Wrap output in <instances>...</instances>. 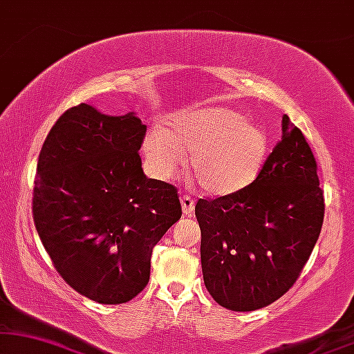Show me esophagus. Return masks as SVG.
I'll return each mask as SVG.
<instances>
[{
	"label": "esophagus",
	"instance_id": "esophagus-1",
	"mask_svg": "<svg viewBox=\"0 0 354 354\" xmlns=\"http://www.w3.org/2000/svg\"><path fill=\"white\" fill-rule=\"evenodd\" d=\"M181 205H183V212H185V216L189 217L192 212H194V199L189 198V196H181Z\"/></svg>",
	"mask_w": 354,
	"mask_h": 354
}]
</instances>
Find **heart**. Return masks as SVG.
Here are the masks:
<instances>
[{
    "mask_svg": "<svg viewBox=\"0 0 354 354\" xmlns=\"http://www.w3.org/2000/svg\"><path fill=\"white\" fill-rule=\"evenodd\" d=\"M147 158L163 180L176 176L191 156V176L204 192L227 196L243 189L265 163V132L227 107H199L174 115L168 131L151 129Z\"/></svg>",
    "mask_w": 354,
    "mask_h": 354,
    "instance_id": "b5f03b06",
    "label": "heart"
}]
</instances>
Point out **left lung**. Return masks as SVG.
I'll return each mask as SVG.
<instances>
[{
  "instance_id": "left-lung-1",
  "label": "left lung",
  "mask_w": 354,
  "mask_h": 354,
  "mask_svg": "<svg viewBox=\"0 0 354 354\" xmlns=\"http://www.w3.org/2000/svg\"><path fill=\"white\" fill-rule=\"evenodd\" d=\"M324 191L301 129L283 115V136L247 187L199 199L204 284L218 306L252 312L292 288L319 240Z\"/></svg>"
}]
</instances>
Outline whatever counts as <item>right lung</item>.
Listing matches in <instances>:
<instances>
[{"instance_id": "obj_1", "label": "right lung", "mask_w": 354, "mask_h": 354, "mask_svg": "<svg viewBox=\"0 0 354 354\" xmlns=\"http://www.w3.org/2000/svg\"><path fill=\"white\" fill-rule=\"evenodd\" d=\"M133 113L70 107L40 149L32 217L53 266L82 296L124 304L150 279L153 247L181 217L178 189L147 178Z\"/></svg>"}]
</instances>
